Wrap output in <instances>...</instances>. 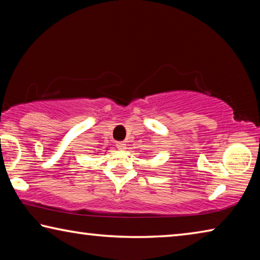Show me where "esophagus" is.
Instances as JSON below:
<instances>
[{"mask_svg": "<svg viewBox=\"0 0 260 260\" xmlns=\"http://www.w3.org/2000/svg\"><path fill=\"white\" fill-rule=\"evenodd\" d=\"M117 148L119 149V150H126L127 144L125 142H118L117 143Z\"/></svg>", "mask_w": 260, "mask_h": 260, "instance_id": "obj_1", "label": "esophagus"}]
</instances>
